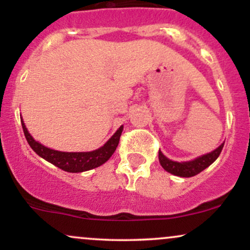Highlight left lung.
Returning a JSON list of instances; mask_svg holds the SVG:
<instances>
[{"label":"left lung","mask_w":250,"mask_h":250,"mask_svg":"<svg viewBox=\"0 0 250 250\" xmlns=\"http://www.w3.org/2000/svg\"><path fill=\"white\" fill-rule=\"evenodd\" d=\"M223 146H225V143H222L220 147H217L211 153L202 155V156L196 157L195 160L187 162L171 161V160H169L168 157H166L162 154L161 150H159V161L161 163L162 168L165 170H167L168 173L176 175V176L180 177H191L209 167L219 157L221 151H222Z\"/></svg>","instance_id":"1"}]
</instances>
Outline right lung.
<instances>
[{
  "mask_svg": "<svg viewBox=\"0 0 250 250\" xmlns=\"http://www.w3.org/2000/svg\"><path fill=\"white\" fill-rule=\"evenodd\" d=\"M22 128L28 143L35 153L44 159L45 161L53 163L54 166L59 167L62 170L68 171V173H81V171H87L90 169L97 168L107 162L110 159L111 155L116 150L117 145H119L120 136H121L123 125H121L116 130V133L108 140L101 148L96 149L93 151H81V153H67V151H59L54 149L47 148L41 145L40 142L35 141L33 136L29 134L27 127H25L23 120L21 119Z\"/></svg>",
  "mask_w": 250,
  "mask_h": 250,
  "instance_id": "obj_1",
  "label": "right lung"
}]
</instances>
